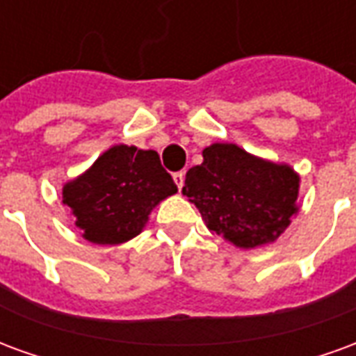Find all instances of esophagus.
Here are the masks:
<instances>
[{
    "label": "esophagus",
    "instance_id": "1",
    "mask_svg": "<svg viewBox=\"0 0 356 356\" xmlns=\"http://www.w3.org/2000/svg\"><path fill=\"white\" fill-rule=\"evenodd\" d=\"M173 181H175V185H177L179 191H181V188H183V185H185V173H183V171L173 173Z\"/></svg>",
    "mask_w": 356,
    "mask_h": 356
}]
</instances>
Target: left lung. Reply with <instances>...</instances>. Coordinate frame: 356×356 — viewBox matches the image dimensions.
I'll return each instance as SVG.
<instances>
[{
	"label": "left lung",
	"instance_id": "1",
	"mask_svg": "<svg viewBox=\"0 0 356 356\" xmlns=\"http://www.w3.org/2000/svg\"><path fill=\"white\" fill-rule=\"evenodd\" d=\"M202 156L186 171L183 194L209 231L244 250L275 242L298 213V173L232 143H213Z\"/></svg>",
	"mask_w": 356,
	"mask_h": 356
}]
</instances>
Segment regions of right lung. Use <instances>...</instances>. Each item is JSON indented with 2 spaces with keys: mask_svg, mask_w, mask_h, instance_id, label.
Masks as SVG:
<instances>
[{
  "mask_svg": "<svg viewBox=\"0 0 356 356\" xmlns=\"http://www.w3.org/2000/svg\"><path fill=\"white\" fill-rule=\"evenodd\" d=\"M177 193L156 150L114 145L86 173L63 186L81 236L114 246L137 236L150 211Z\"/></svg>",
  "mask_w": 356,
  "mask_h": 356,
  "instance_id": "right-lung-1",
  "label": "right lung"
}]
</instances>
